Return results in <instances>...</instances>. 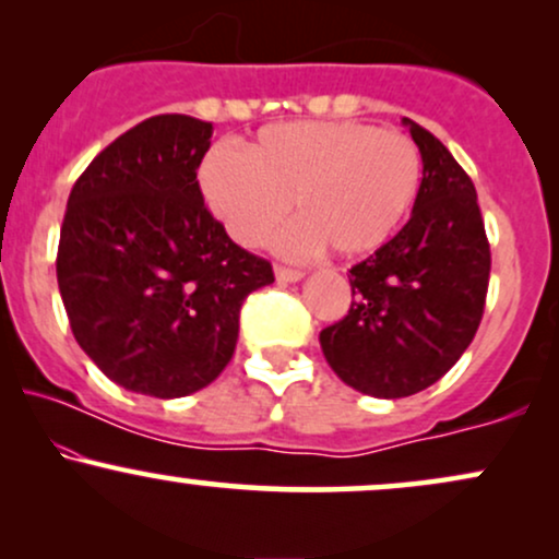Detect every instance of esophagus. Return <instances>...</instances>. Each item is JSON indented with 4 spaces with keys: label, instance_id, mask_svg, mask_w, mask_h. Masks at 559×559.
Here are the masks:
<instances>
[{
    "label": "esophagus",
    "instance_id": "esophagus-1",
    "mask_svg": "<svg viewBox=\"0 0 559 559\" xmlns=\"http://www.w3.org/2000/svg\"><path fill=\"white\" fill-rule=\"evenodd\" d=\"M275 278H278L281 284H294V281L305 278V273L294 271V267H286V265H275Z\"/></svg>",
    "mask_w": 559,
    "mask_h": 559
}]
</instances>
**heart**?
Masks as SVG:
<instances>
[{
    "label": "heart",
    "mask_w": 559,
    "mask_h": 559,
    "mask_svg": "<svg viewBox=\"0 0 559 559\" xmlns=\"http://www.w3.org/2000/svg\"><path fill=\"white\" fill-rule=\"evenodd\" d=\"M415 141L368 123H275L236 155L213 146L199 165V189L228 236L260 247L292 202L299 223L281 236L292 254L333 249L365 258L400 230L420 191Z\"/></svg>",
    "instance_id": "b5f03b06"
}]
</instances>
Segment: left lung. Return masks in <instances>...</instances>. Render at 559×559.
<instances>
[{
    "mask_svg": "<svg viewBox=\"0 0 559 559\" xmlns=\"http://www.w3.org/2000/svg\"><path fill=\"white\" fill-rule=\"evenodd\" d=\"M423 157L413 215L349 271V312L320 331L346 386L400 400L439 381L484 318L491 252L476 186L431 131L404 118Z\"/></svg>",
    "mask_w": 559,
    "mask_h": 559,
    "instance_id": "1",
    "label": "left lung"
}]
</instances>
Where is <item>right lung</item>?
Instances as JSON below:
<instances>
[{
	"label": "right lung",
	"mask_w": 559,
	"mask_h": 559,
	"mask_svg": "<svg viewBox=\"0 0 559 559\" xmlns=\"http://www.w3.org/2000/svg\"><path fill=\"white\" fill-rule=\"evenodd\" d=\"M213 123L155 115L92 159L68 197L57 284L75 342L110 381L176 400L213 383L243 299L273 265L230 241L197 170Z\"/></svg>",
	"instance_id": "add662e5"
}]
</instances>
